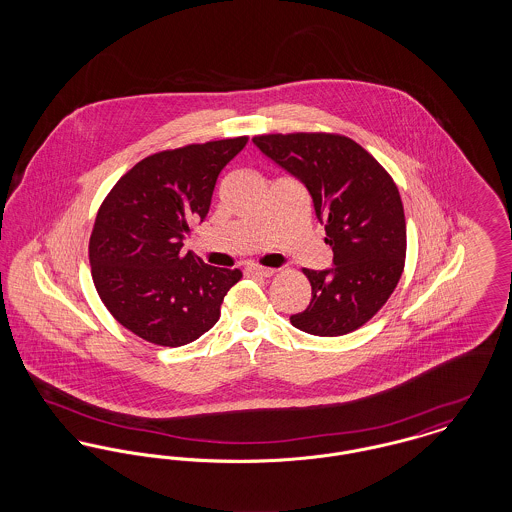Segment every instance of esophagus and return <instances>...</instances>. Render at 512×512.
Returning a JSON list of instances; mask_svg holds the SVG:
<instances>
[{"instance_id":"obj_1","label":"esophagus","mask_w":512,"mask_h":512,"mask_svg":"<svg viewBox=\"0 0 512 512\" xmlns=\"http://www.w3.org/2000/svg\"><path fill=\"white\" fill-rule=\"evenodd\" d=\"M247 270H249L251 274H257V276H263V278H270V276L276 272L274 268L259 267V265H251V267H247Z\"/></svg>"}]
</instances>
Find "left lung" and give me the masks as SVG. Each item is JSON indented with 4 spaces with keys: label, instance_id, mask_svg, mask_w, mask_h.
I'll list each match as a JSON object with an SVG mask.
<instances>
[{
    "label": "left lung",
    "instance_id": "8db88e82",
    "mask_svg": "<svg viewBox=\"0 0 512 512\" xmlns=\"http://www.w3.org/2000/svg\"><path fill=\"white\" fill-rule=\"evenodd\" d=\"M253 144L307 188L334 251L332 267L303 268L311 303L290 322L313 336L357 330L388 301L405 267L407 226L397 186L345 136L267 134Z\"/></svg>",
    "mask_w": 512,
    "mask_h": 512
}]
</instances>
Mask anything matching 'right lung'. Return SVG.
<instances>
[{"label": "right lung", "mask_w": 512, "mask_h": 512, "mask_svg": "<svg viewBox=\"0 0 512 512\" xmlns=\"http://www.w3.org/2000/svg\"><path fill=\"white\" fill-rule=\"evenodd\" d=\"M247 138L161 151L122 176L99 207L90 238L92 278L109 313L142 340L180 347L209 332L242 278L182 251L203 222L220 171Z\"/></svg>", "instance_id": "obj_1"}]
</instances>
